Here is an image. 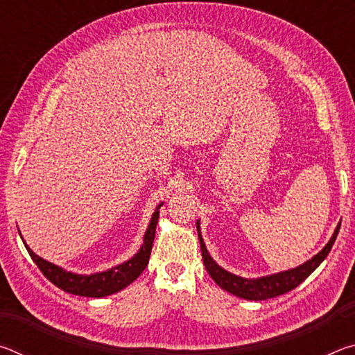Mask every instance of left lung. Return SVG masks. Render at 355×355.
Returning a JSON list of instances; mask_svg holds the SVG:
<instances>
[{"mask_svg":"<svg viewBox=\"0 0 355 355\" xmlns=\"http://www.w3.org/2000/svg\"><path fill=\"white\" fill-rule=\"evenodd\" d=\"M340 225L341 222L338 224V227H336V230L332 235V238H330V241L326 244V248H324L320 254H316L311 260L305 261L297 268L290 269V271L269 275V277L249 280V279H243V277H238V275L227 272L225 269H222L213 261V258L209 257L208 250L205 248V244H203L202 236L199 235L203 264H205L207 271L209 275H211V279L222 288V290L235 294V296L243 297V299L266 300V299H271L275 296H280V294L291 291L293 288H296L300 282H304L318 266H320L321 261L327 257L330 249H332L336 235H338ZM197 228H199V224H197Z\"/></svg>","mask_w":355,"mask_h":355,"instance_id":"left-lung-1","label":"left lung"}]
</instances>
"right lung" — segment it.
<instances>
[{
    "label": "right lung",
    "instance_id": "add662e5",
    "mask_svg": "<svg viewBox=\"0 0 355 355\" xmlns=\"http://www.w3.org/2000/svg\"><path fill=\"white\" fill-rule=\"evenodd\" d=\"M159 207L156 208V211L152 216V220H150L146 236H144V244L141 250L137 252L131 260H128L123 264H119V266L110 269V271L92 274V275H78L73 272H67L64 271L62 268H58L55 264L44 260V258H40L39 255H35L26 244L25 245L28 249V254L33 258V261L37 264V268L40 269L42 274H44L53 285H56L58 288H61V290L67 291L70 294H78V296H86V297L110 296V294L123 290V288L128 286L131 282H135L148 264L150 252H152V245L155 239L156 224H158V218H159Z\"/></svg>",
    "mask_w": 355,
    "mask_h": 355
}]
</instances>
